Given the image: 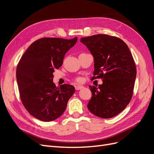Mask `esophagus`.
<instances>
[{"label":"esophagus","instance_id":"1","mask_svg":"<svg viewBox=\"0 0 154 154\" xmlns=\"http://www.w3.org/2000/svg\"><path fill=\"white\" fill-rule=\"evenodd\" d=\"M83 87L82 86V85H77V86H75V89L76 90H80V89H82V88H83Z\"/></svg>","mask_w":154,"mask_h":154}]
</instances>
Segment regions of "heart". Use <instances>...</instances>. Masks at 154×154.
Returning <instances> with one entry per match:
<instances>
[{"label":"heart","mask_w":154,"mask_h":154,"mask_svg":"<svg viewBox=\"0 0 154 154\" xmlns=\"http://www.w3.org/2000/svg\"><path fill=\"white\" fill-rule=\"evenodd\" d=\"M76 81L78 82H81V78H76Z\"/></svg>","instance_id":"heart-1"}]
</instances>
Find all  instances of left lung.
<instances>
[{"label":"left lung","mask_w":154,"mask_h":154,"mask_svg":"<svg viewBox=\"0 0 154 154\" xmlns=\"http://www.w3.org/2000/svg\"><path fill=\"white\" fill-rule=\"evenodd\" d=\"M80 41L94 59L92 79L103 80L97 87L89 86L92 97L88 109L97 117L112 118L126 108L133 95L136 67L132 53L122 39L114 36L98 34Z\"/></svg>","instance_id":"8db88e82"}]
</instances>
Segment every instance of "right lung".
<instances>
[{
  "instance_id": "add662e5",
  "label": "right lung",
  "mask_w": 154,
  "mask_h": 154,
  "mask_svg": "<svg viewBox=\"0 0 154 154\" xmlns=\"http://www.w3.org/2000/svg\"><path fill=\"white\" fill-rule=\"evenodd\" d=\"M77 40V37L42 38L32 42L22 56L16 72L20 100L36 119L51 122L59 118L75 92L71 85L56 87L53 73L62 66L65 54Z\"/></svg>"
}]
</instances>
